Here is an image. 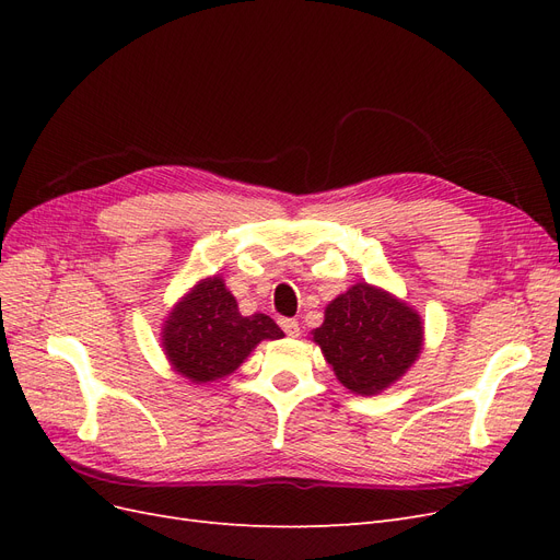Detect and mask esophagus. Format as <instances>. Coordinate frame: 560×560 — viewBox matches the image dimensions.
<instances>
[{"label":"esophagus","mask_w":560,"mask_h":560,"mask_svg":"<svg viewBox=\"0 0 560 560\" xmlns=\"http://www.w3.org/2000/svg\"><path fill=\"white\" fill-rule=\"evenodd\" d=\"M280 327L284 329L287 336H299V331H301V329H299V322L292 319V317H282V319H280Z\"/></svg>","instance_id":"obj_1"}]
</instances>
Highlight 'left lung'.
I'll list each match as a JSON object with an SVG mask.
<instances>
[{"label": "left lung", "mask_w": 560, "mask_h": 560, "mask_svg": "<svg viewBox=\"0 0 560 560\" xmlns=\"http://www.w3.org/2000/svg\"><path fill=\"white\" fill-rule=\"evenodd\" d=\"M313 341L350 393L371 397L418 360L422 319L393 294L358 282L329 303Z\"/></svg>", "instance_id": "obj_1"}]
</instances>
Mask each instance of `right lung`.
<instances>
[{"mask_svg":"<svg viewBox=\"0 0 560 560\" xmlns=\"http://www.w3.org/2000/svg\"><path fill=\"white\" fill-rule=\"evenodd\" d=\"M264 313L243 315L219 276L200 280L167 315L161 343L179 376L196 385L226 378L261 341L282 338Z\"/></svg>","mask_w":560,"mask_h":560,"instance_id":"1","label":"right lung"}]
</instances>
